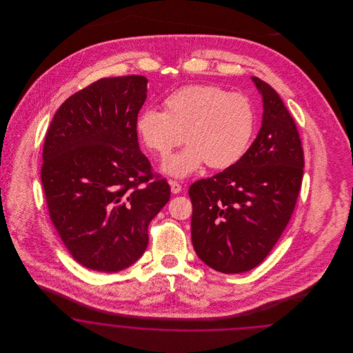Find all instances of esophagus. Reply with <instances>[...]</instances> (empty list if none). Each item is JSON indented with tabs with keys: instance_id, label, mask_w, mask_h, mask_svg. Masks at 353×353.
<instances>
[{
	"instance_id": "esophagus-1",
	"label": "esophagus",
	"mask_w": 353,
	"mask_h": 353,
	"mask_svg": "<svg viewBox=\"0 0 353 353\" xmlns=\"http://www.w3.org/2000/svg\"><path fill=\"white\" fill-rule=\"evenodd\" d=\"M169 185H170V192H172L173 194H177V193H180V192L183 190L181 185L179 184V183H176V181H169Z\"/></svg>"
}]
</instances>
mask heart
Masks as SVG:
<instances>
[{
  "label": "heart",
  "mask_w": 353,
  "mask_h": 353,
  "mask_svg": "<svg viewBox=\"0 0 353 353\" xmlns=\"http://www.w3.org/2000/svg\"><path fill=\"white\" fill-rule=\"evenodd\" d=\"M255 130L250 99L213 84H190L172 92L164 112L144 110L136 120L143 143L165 157L183 140L189 144L167 159L161 170L184 179L206 163L210 168L234 165L246 153Z\"/></svg>",
  "instance_id": "1"
}]
</instances>
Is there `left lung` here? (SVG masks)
I'll use <instances>...</instances> for the list:
<instances>
[{
	"label": "left lung",
	"mask_w": 353,
	"mask_h": 353,
	"mask_svg": "<svg viewBox=\"0 0 353 353\" xmlns=\"http://www.w3.org/2000/svg\"><path fill=\"white\" fill-rule=\"evenodd\" d=\"M262 97L261 130L234 165L189 188L192 243L223 274L256 268L291 219L302 184V141L278 92L252 77Z\"/></svg>",
	"instance_id": "1"
}]
</instances>
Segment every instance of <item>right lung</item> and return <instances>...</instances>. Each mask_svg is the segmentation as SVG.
<instances>
[{
  "label": "right lung",
  "mask_w": 353,
  "mask_h": 353,
  "mask_svg": "<svg viewBox=\"0 0 353 353\" xmlns=\"http://www.w3.org/2000/svg\"><path fill=\"white\" fill-rule=\"evenodd\" d=\"M147 83L141 75L99 79L59 107L46 134L41 179L51 222L87 269L134 265L147 249L150 222L170 199L137 141Z\"/></svg>",
  "instance_id": "obj_1"
}]
</instances>
